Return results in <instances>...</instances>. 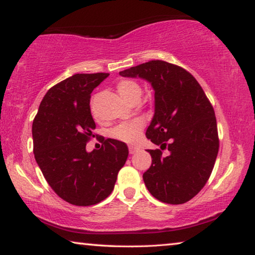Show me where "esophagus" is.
<instances>
[{
    "instance_id": "1",
    "label": "esophagus",
    "mask_w": 255,
    "mask_h": 255,
    "mask_svg": "<svg viewBox=\"0 0 255 255\" xmlns=\"http://www.w3.org/2000/svg\"><path fill=\"white\" fill-rule=\"evenodd\" d=\"M138 149L139 148L136 147V146H129V154H135Z\"/></svg>"
}]
</instances>
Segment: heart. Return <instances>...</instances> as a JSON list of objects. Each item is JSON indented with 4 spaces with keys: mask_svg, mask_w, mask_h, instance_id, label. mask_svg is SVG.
<instances>
[{
    "mask_svg": "<svg viewBox=\"0 0 255 255\" xmlns=\"http://www.w3.org/2000/svg\"><path fill=\"white\" fill-rule=\"evenodd\" d=\"M117 90L125 100L131 102L133 99L139 98L141 90L140 86L131 80H123L117 84ZM143 120L136 119L132 122L120 124L110 130V136L115 139L125 141V143H135L139 139L143 130Z\"/></svg>",
    "mask_w": 255,
    "mask_h": 255,
    "instance_id": "b5f03b06",
    "label": "heart"
}]
</instances>
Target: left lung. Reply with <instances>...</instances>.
I'll use <instances>...</instances> for the list:
<instances>
[{"label": "left lung", "instance_id": "left-lung-1", "mask_svg": "<svg viewBox=\"0 0 255 255\" xmlns=\"http://www.w3.org/2000/svg\"><path fill=\"white\" fill-rule=\"evenodd\" d=\"M119 74L139 77L152 85L155 112L146 137L169 150L166 157L160 149L147 150L152 165L143 174L146 188L165 204H184L205 187L217 157L213 106L195 77L164 60H150Z\"/></svg>", "mask_w": 255, "mask_h": 255}]
</instances>
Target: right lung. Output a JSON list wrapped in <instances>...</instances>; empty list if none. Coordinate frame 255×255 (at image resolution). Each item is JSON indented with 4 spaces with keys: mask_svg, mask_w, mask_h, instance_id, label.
<instances>
[{
    "mask_svg": "<svg viewBox=\"0 0 255 255\" xmlns=\"http://www.w3.org/2000/svg\"><path fill=\"white\" fill-rule=\"evenodd\" d=\"M108 73L75 74L48 90L32 124L33 154L51 189L75 206L105 200L115 188L128 157L123 141L103 140L100 149L86 152L96 123L91 93Z\"/></svg>",
    "mask_w": 255,
    "mask_h": 255,
    "instance_id": "obj_1",
    "label": "right lung"
}]
</instances>
